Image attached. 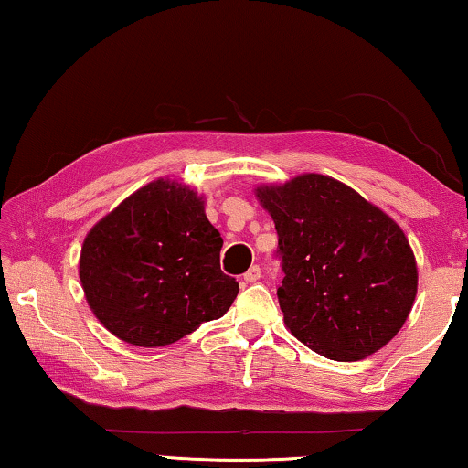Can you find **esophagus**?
Masks as SVG:
<instances>
[{
  "label": "esophagus",
  "instance_id": "1",
  "mask_svg": "<svg viewBox=\"0 0 468 468\" xmlns=\"http://www.w3.org/2000/svg\"><path fill=\"white\" fill-rule=\"evenodd\" d=\"M260 272H262V271H260V266H251L250 271L243 274V281L245 282H256L260 279Z\"/></svg>",
  "mask_w": 468,
  "mask_h": 468
}]
</instances>
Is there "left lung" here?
I'll return each instance as SVG.
<instances>
[{
    "label": "left lung",
    "mask_w": 468,
    "mask_h": 468,
    "mask_svg": "<svg viewBox=\"0 0 468 468\" xmlns=\"http://www.w3.org/2000/svg\"><path fill=\"white\" fill-rule=\"evenodd\" d=\"M256 197L279 233L276 291L291 335L322 357H369L405 326L417 262L396 220L343 181L303 173Z\"/></svg>",
    "instance_id": "left-lung-1"
}]
</instances>
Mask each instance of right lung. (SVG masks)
I'll list each match as a JSON object with an SVG mask.
<instances>
[{"instance_id":"add662e5","label":"right lung","mask_w":468,"mask_h":468,"mask_svg":"<svg viewBox=\"0 0 468 468\" xmlns=\"http://www.w3.org/2000/svg\"><path fill=\"white\" fill-rule=\"evenodd\" d=\"M223 237L204 197L156 179L102 217L84 237L78 274L92 314L123 343L156 348L218 320L239 292L220 271Z\"/></svg>"}]
</instances>
